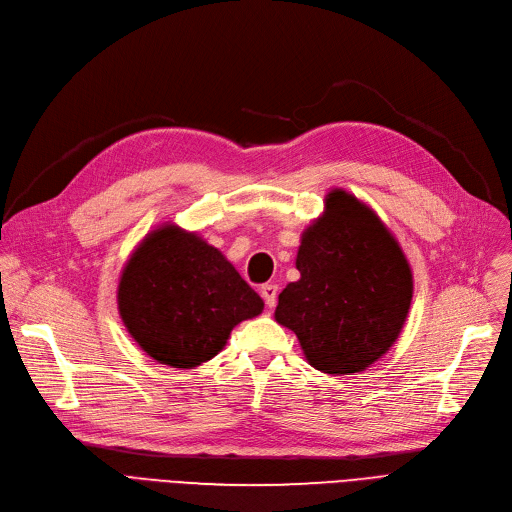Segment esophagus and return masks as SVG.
Here are the masks:
<instances>
[{
  "label": "esophagus",
  "mask_w": 512,
  "mask_h": 512,
  "mask_svg": "<svg viewBox=\"0 0 512 512\" xmlns=\"http://www.w3.org/2000/svg\"><path fill=\"white\" fill-rule=\"evenodd\" d=\"M261 297L265 299V305H267V307L274 309V307H276V301H278V286L272 284V282L263 284V286H261Z\"/></svg>",
  "instance_id": "obj_1"
}]
</instances>
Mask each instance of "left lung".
<instances>
[{
    "label": "left lung",
    "instance_id": "1",
    "mask_svg": "<svg viewBox=\"0 0 512 512\" xmlns=\"http://www.w3.org/2000/svg\"><path fill=\"white\" fill-rule=\"evenodd\" d=\"M301 278L280 292L276 321L299 338L311 367L353 375L398 340L413 301V270L400 242L365 201L332 188L303 230Z\"/></svg>",
    "mask_w": 512,
    "mask_h": 512
}]
</instances>
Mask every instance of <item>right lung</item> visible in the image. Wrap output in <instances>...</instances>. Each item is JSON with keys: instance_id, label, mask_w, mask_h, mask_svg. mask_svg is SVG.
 Returning <instances> with one entry per match:
<instances>
[{"instance_id": "obj_1", "label": "right lung", "mask_w": 512, "mask_h": 512, "mask_svg": "<svg viewBox=\"0 0 512 512\" xmlns=\"http://www.w3.org/2000/svg\"><path fill=\"white\" fill-rule=\"evenodd\" d=\"M116 301L141 351L176 369L213 359L240 321L263 311V299L224 253L174 222L155 226L132 249Z\"/></svg>"}]
</instances>
